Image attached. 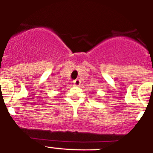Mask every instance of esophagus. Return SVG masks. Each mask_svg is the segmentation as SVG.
<instances>
[{"label": "esophagus", "instance_id": "esophagus-1", "mask_svg": "<svg viewBox=\"0 0 153 153\" xmlns=\"http://www.w3.org/2000/svg\"><path fill=\"white\" fill-rule=\"evenodd\" d=\"M73 84L75 86H77V87H78V86L81 85V81H80L79 79L75 80V81H73Z\"/></svg>", "mask_w": 153, "mask_h": 153}]
</instances>
